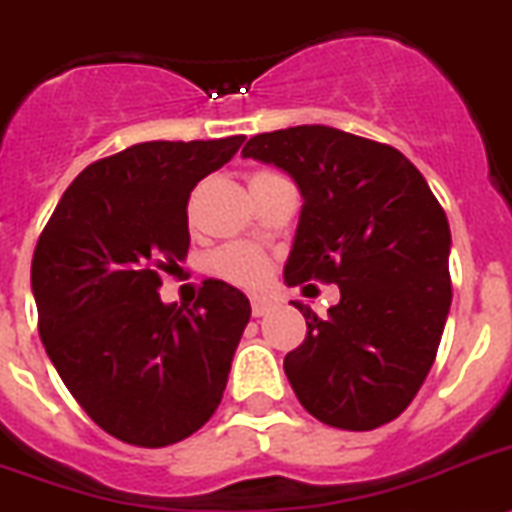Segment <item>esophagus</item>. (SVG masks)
I'll use <instances>...</instances> for the list:
<instances>
[{"instance_id": "1", "label": "esophagus", "mask_w": 512, "mask_h": 512, "mask_svg": "<svg viewBox=\"0 0 512 512\" xmlns=\"http://www.w3.org/2000/svg\"><path fill=\"white\" fill-rule=\"evenodd\" d=\"M270 307H273V302H270V299H265V296H255V299H252V315L255 317L268 315Z\"/></svg>"}]
</instances>
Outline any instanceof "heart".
I'll return each mask as SVG.
<instances>
[{"mask_svg":"<svg viewBox=\"0 0 512 512\" xmlns=\"http://www.w3.org/2000/svg\"><path fill=\"white\" fill-rule=\"evenodd\" d=\"M273 179H281V174L268 169L252 171L249 174V190H255L260 184H268ZM210 273L221 281L231 283V286H239V289L257 291L263 289L265 283L273 276V263H270L268 252H263L255 244L247 242H231L218 247L213 255H210L208 263Z\"/></svg>","mask_w":512,"mask_h":512,"instance_id":"1","label":"heart"}]
</instances>
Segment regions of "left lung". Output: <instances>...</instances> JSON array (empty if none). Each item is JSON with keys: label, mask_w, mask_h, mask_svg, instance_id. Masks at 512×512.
I'll use <instances>...</instances> for the list:
<instances>
[{"label": "left lung", "mask_w": 512, "mask_h": 512, "mask_svg": "<svg viewBox=\"0 0 512 512\" xmlns=\"http://www.w3.org/2000/svg\"><path fill=\"white\" fill-rule=\"evenodd\" d=\"M242 156L273 163L302 190L286 283L341 289L325 317L294 302L307 320L304 343L283 359L296 398L338 429L393 422L435 364L450 312L445 210L401 150L336 127L263 132Z\"/></svg>", "instance_id": "8db88e82"}]
</instances>
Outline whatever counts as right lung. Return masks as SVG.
Instances as JSON below:
<instances>
[{"label":"right lung","instance_id":"obj_1","mask_svg":"<svg viewBox=\"0 0 512 512\" xmlns=\"http://www.w3.org/2000/svg\"><path fill=\"white\" fill-rule=\"evenodd\" d=\"M242 143L153 140L98 158L38 236L30 283L46 354L85 414L127 445L195 435L223 398L249 299L205 278L192 307L163 304L158 273L187 257L190 192Z\"/></svg>","mask_w":512,"mask_h":512}]
</instances>
